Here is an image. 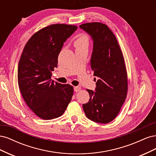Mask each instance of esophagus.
Segmentation results:
<instances>
[{"label":"esophagus","mask_w":156,"mask_h":156,"mask_svg":"<svg viewBox=\"0 0 156 156\" xmlns=\"http://www.w3.org/2000/svg\"><path fill=\"white\" fill-rule=\"evenodd\" d=\"M81 90V88L80 87H74V91L75 92H79Z\"/></svg>","instance_id":"34e87169"}]
</instances>
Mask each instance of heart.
Listing matches in <instances>:
<instances>
[{"label": "heart", "mask_w": 156, "mask_h": 156, "mask_svg": "<svg viewBox=\"0 0 156 156\" xmlns=\"http://www.w3.org/2000/svg\"><path fill=\"white\" fill-rule=\"evenodd\" d=\"M89 44L88 37L86 34L81 33L79 34L73 40V45L76 49L88 48Z\"/></svg>", "instance_id": "b5f03b06"}]
</instances>
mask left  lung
I'll use <instances>...</instances> for the list:
<instances>
[{
  "label": "left lung",
  "instance_id": "1",
  "mask_svg": "<svg viewBox=\"0 0 156 156\" xmlns=\"http://www.w3.org/2000/svg\"><path fill=\"white\" fill-rule=\"evenodd\" d=\"M79 27L94 40L90 67L99 77L96 92L87 89L90 100L83 105L88 119L107 124L114 120L124 104L127 92V74L123 54L116 36L101 23H84Z\"/></svg>",
  "mask_w": 156,
  "mask_h": 156
}]
</instances>
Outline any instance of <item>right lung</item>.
I'll list each match as a JSON object with an SVG mask.
<instances>
[{
    "label": "right lung",
    "mask_w": 156,
    "mask_h": 156,
    "mask_svg": "<svg viewBox=\"0 0 156 156\" xmlns=\"http://www.w3.org/2000/svg\"><path fill=\"white\" fill-rule=\"evenodd\" d=\"M75 25L53 24L40 29L27 42L19 62V88L36 115L51 120L63 115L72 100L73 88L51 81L64 42L77 30Z\"/></svg>",
    "instance_id": "right-lung-1"
}]
</instances>
